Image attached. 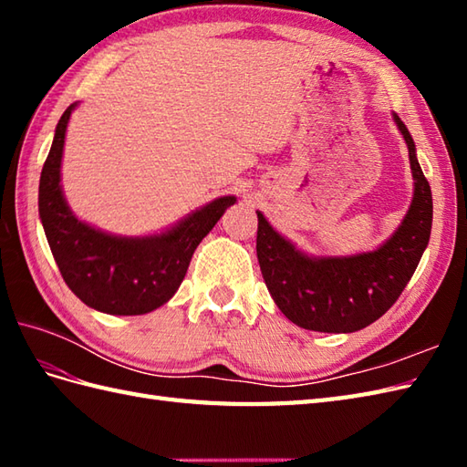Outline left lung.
<instances>
[{
    "label": "left lung",
    "mask_w": 467,
    "mask_h": 467,
    "mask_svg": "<svg viewBox=\"0 0 467 467\" xmlns=\"http://www.w3.org/2000/svg\"><path fill=\"white\" fill-rule=\"evenodd\" d=\"M393 122L410 150L413 201L398 231L379 249L351 256H309L256 213V256L266 289L286 319L303 329L353 333L379 319L400 299L430 243L431 188L410 130L398 114Z\"/></svg>",
    "instance_id": "8db88e82"
}]
</instances>
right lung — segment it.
Here are the masks:
<instances>
[{
	"label": "right lung",
	"mask_w": 467,
	"mask_h": 467,
	"mask_svg": "<svg viewBox=\"0 0 467 467\" xmlns=\"http://www.w3.org/2000/svg\"><path fill=\"white\" fill-rule=\"evenodd\" d=\"M76 106L59 118L39 176L37 206L47 244L66 285L88 306L108 315L150 313L172 299L196 246L236 198H214L161 234L116 236L80 221L59 182L66 128Z\"/></svg>",
	"instance_id": "right-lung-1"
}]
</instances>
